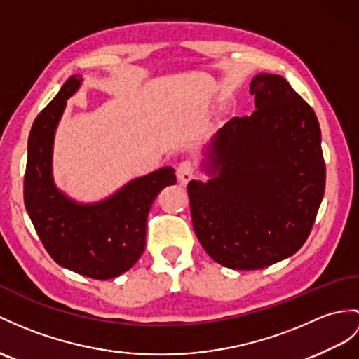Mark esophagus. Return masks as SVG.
Returning a JSON list of instances; mask_svg holds the SVG:
<instances>
[{
  "mask_svg": "<svg viewBox=\"0 0 359 359\" xmlns=\"http://www.w3.org/2000/svg\"><path fill=\"white\" fill-rule=\"evenodd\" d=\"M194 175H195V168H194V164H191L189 160L181 161L178 164L177 178H178V181L181 182V184H187V182L191 178H194Z\"/></svg>",
  "mask_w": 359,
  "mask_h": 359,
  "instance_id": "1",
  "label": "esophagus"
}]
</instances>
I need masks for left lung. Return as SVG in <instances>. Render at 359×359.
<instances>
[{
    "instance_id": "left-lung-1",
    "label": "left lung",
    "mask_w": 359,
    "mask_h": 359,
    "mask_svg": "<svg viewBox=\"0 0 359 359\" xmlns=\"http://www.w3.org/2000/svg\"><path fill=\"white\" fill-rule=\"evenodd\" d=\"M256 111L217 130L207 182L187 186L201 245L231 269H260L295 255L325 195L326 165L316 112L286 79L251 81Z\"/></svg>"
}]
</instances>
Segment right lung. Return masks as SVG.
Wrapping results in <instances>:
<instances>
[{"mask_svg":"<svg viewBox=\"0 0 359 359\" xmlns=\"http://www.w3.org/2000/svg\"><path fill=\"white\" fill-rule=\"evenodd\" d=\"M82 76H72L39 116L29 135L24 204L42 245L56 264L97 280L118 277L146 247V221L156 195L177 182L172 168L129 181L112 196L81 204L60 191L51 173L55 133L67 99Z\"/></svg>","mask_w":359,"mask_h":359,"instance_id":"right-lung-1","label":"right lung"}]
</instances>
